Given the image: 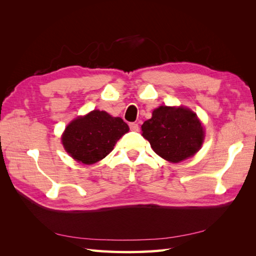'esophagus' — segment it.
I'll use <instances>...</instances> for the list:
<instances>
[{"label": "esophagus", "instance_id": "34e87169", "mask_svg": "<svg viewBox=\"0 0 256 256\" xmlns=\"http://www.w3.org/2000/svg\"><path fill=\"white\" fill-rule=\"evenodd\" d=\"M129 127H130L131 131H136H136H138V125L136 122H130Z\"/></svg>", "mask_w": 256, "mask_h": 256}]
</instances>
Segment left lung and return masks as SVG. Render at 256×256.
<instances>
[{
	"label": "left lung",
	"instance_id": "left-lung-1",
	"mask_svg": "<svg viewBox=\"0 0 256 256\" xmlns=\"http://www.w3.org/2000/svg\"><path fill=\"white\" fill-rule=\"evenodd\" d=\"M142 136L158 156L171 164L192 158L202 148L205 128L194 111L184 106H160L141 126Z\"/></svg>",
	"mask_w": 256,
	"mask_h": 256
}]
</instances>
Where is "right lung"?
<instances>
[{
	"instance_id": "obj_1",
	"label": "right lung",
	"mask_w": 256,
	"mask_h": 256,
	"mask_svg": "<svg viewBox=\"0 0 256 256\" xmlns=\"http://www.w3.org/2000/svg\"><path fill=\"white\" fill-rule=\"evenodd\" d=\"M128 131L129 126L120 118L92 110L69 122L62 134L60 142L74 160L90 166L106 158Z\"/></svg>"
}]
</instances>
